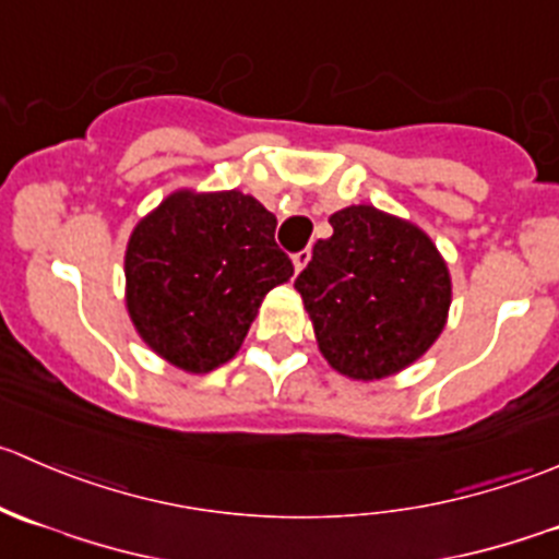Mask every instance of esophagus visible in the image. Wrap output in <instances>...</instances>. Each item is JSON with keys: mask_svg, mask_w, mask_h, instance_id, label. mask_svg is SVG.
Wrapping results in <instances>:
<instances>
[{"mask_svg": "<svg viewBox=\"0 0 559 559\" xmlns=\"http://www.w3.org/2000/svg\"><path fill=\"white\" fill-rule=\"evenodd\" d=\"M308 262H311V251H308V248H302V251H297L295 257H292V264H295L297 273H300Z\"/></svg>", "mask_w": 559, "mask_h": 559, "instance_id": "1", "label": "esophagus"}]
</instances>
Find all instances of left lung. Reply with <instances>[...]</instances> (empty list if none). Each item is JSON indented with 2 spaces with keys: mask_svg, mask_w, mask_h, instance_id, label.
<instances>
[{
  "mask_svg": "<svg viewBox=\"0 0 559 559\" xmlns=\"http://www.w3.org/2000/svg\"><path fill=\"white\" fill-rule=\"evenodd\" d=\"M330 224L295 289L332 370L386 379L441 337L452 306L447 259L425 229L373 205L343 207Z\"/></svg>",
  "mask_w": 559,
  "mask_h": 559,
  "instance_id": "1",
  "label": "left lung"
}]
</instances>
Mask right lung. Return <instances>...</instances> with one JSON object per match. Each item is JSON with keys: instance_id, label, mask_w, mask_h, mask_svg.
Masks as SVG:
<instances>
[{"instance_id": "1", "label": "right lung", "mask_w": 559, "mask_h": 559, "mask_svg": "<svg viewBox=\"0 0 559 559\" xmlns=\"http://www.w3.org/2000/svg\"><path fill=\"white\" fill-rule=\"evenodd\" d=\"M275 216L238 189L167 194L127 243V311L145 346L211 373L243 346L264 295L295 273Z\"/></svg>"}]
</instances>
